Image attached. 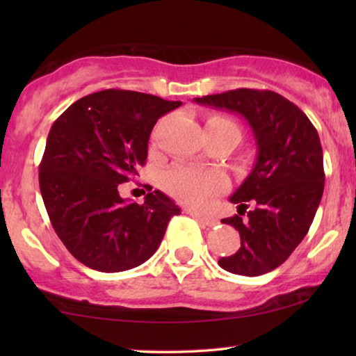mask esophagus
<instances>
[{
    "label": "esophagus",
    "instance_id": "obj_1",
    "mask_svg": "<svg viewBox=\"0 0 356 356\" xmlns=\"http://www.w3.org/2000/svg\"><path fill=\"white\" fill-rule=\"evenodd\" d=\"M186 213H190L193 218H196L197 221L200 222H202V225H206V226H210V227H213V226H216L218 225V220L215 218V216H210V215H204V213H197V212H195V210H186Z\"/></svg>",
    "mask_w": 356,
    "mask_h": 356
}]
</instances>
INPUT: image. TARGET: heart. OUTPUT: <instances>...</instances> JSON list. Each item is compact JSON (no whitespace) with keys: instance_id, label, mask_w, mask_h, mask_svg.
Returning a JSON list of instances; mask_svg holds the SVG:
<instances>
[{"instance_id":"b5f03b06","label":"heart","mask_w":356,"mask_h":356,"mask_svg":"<svg viewBox=\"0 0 356 356\" xmlns=\"http://www.w3.org/2000/svg\"><path fill=\"white\" fill-rule=\"evenodd\" d=\"M206 130L213 134L234 135L240 141L242 130L232 119L210 116ZM226 179L215 171H202L191 166H176L165 176V188L180 202L191 207H204L215 195L225 188Z\"/></svg>"}]
</instances>
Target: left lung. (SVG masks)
Instances as JSON below:
<instances>
[{
    "label": "left lung",
    "mask_w": 356,
    "mask_h": 356,
    "mask_svg": "<svg viewBox=\"0 0 356 356\" xmlns=\"http://www.w3.org/2000/svg\"><path fill=\"white\" fill-rule=\"evenodd\" d=\"M195 102L240 114L257 147L254 168L229 197L238 215L221 220L237 229L242 243L218 265L243 276L272 272L308 234L322 200L325 172L317 130L297 105L273 91L242 88Z\"/></svg>",
    "instance_id": "8db88e82"
}]
</instances>
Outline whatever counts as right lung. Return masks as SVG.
Returning a JSON list of instances; mask_svg holds the SVG:
<instances>
[{
  "instance_id": "add662e5",
  "label": "right lung",
  "mask_w": 356,
  "mask_h": 356,
  "mask_svg": "<svg viewBox=\"0 0 356 356\" xmlns=\"http://www.w3.org/2000/svg\"><path fill=\"white\" fill-rule=\"evenodd\" d=\"M180 105L106 89L76 100L51 125L39 168L42 200L58 237L86 267L105 273L138 267L180 213L160 190L143 204L119 195V185L146 163L156 120Z\"/></svg>"
}]
</instances>
